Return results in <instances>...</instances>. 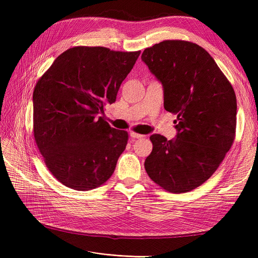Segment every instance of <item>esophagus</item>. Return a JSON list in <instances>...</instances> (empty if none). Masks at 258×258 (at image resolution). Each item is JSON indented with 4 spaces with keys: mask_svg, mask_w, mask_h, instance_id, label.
<instances>
[{
    "mask_svg": "<svg viewBox=\"0 0 258 258\" xmlns=\"http://www.w3.org/2000/svg\"><path fill=\"white\" fill-rule=\"evenodd\" d=\"M130 137H131V138H134V139H141V138H143L144 136H142V135H139V134H136V132H130Z\"/></svg>",
    "mask_w": 258,
    "mask_h": 258,
    "instance_id": "obj_1",
    "label": "esophagus"
}]
</instances>
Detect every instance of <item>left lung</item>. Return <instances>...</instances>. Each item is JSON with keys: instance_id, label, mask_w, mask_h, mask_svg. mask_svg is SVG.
I'll use <instances>...</instances> for the list:
<instances>
[{"instance_id": "8db88e82", "label": "left lung", "mask_w": 258, "mask_h": 258, "mask_svg": "<svg viewBox=\"0 0 258 258\" xmlns=\"http://www.w3.org/2000/svg\"><path fill=\"white\" fill-rule=\"evenodd\" d=\"M142 61L162 85L163 106L176 115V136L152 135L144 167L170 192H187L210 178L235 139L237 100L214 59L199 45L163 41L146 48Z\"/></svg>"}]
</instances>
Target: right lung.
Segmentation results:
<instances>
[{
    "label": "right lung",
    "mask_w": 258,
    "mask_h": 258,
    "mask_svg": "<svg viewBox=\"0 0 258 258\" xmlns=\"http://www.w3.org/2000/svg\"><path fill=\"white\" fill-rule=\"evenodd\" d=\"M141 51L73 47L53 61L33 92V129L46 166L60 183L90 190L105 183L128 141L104 106L116 101Z\"/></svg>",
    "instance_id": "right-lung-1"
}]
</instances>
